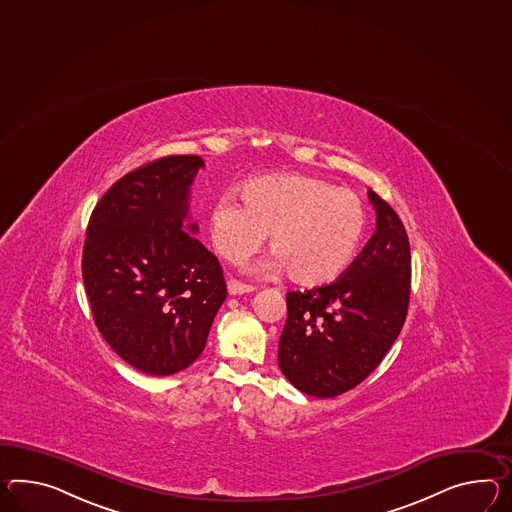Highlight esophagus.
<instances>
[{
	"instance_id": "esophagus-1",
	"label": "esophagus",
	"mask_w": 512,
	"mask_h": 512,
	"mask_svg": "<svg viewBox=\"0 0 512 512\" xmlns=\"http://www.w3.org/2000/svg\"><path fill=\"white\" fill-rule=\"evenodd\" d=\"M227 290H229L231 296H242V294H250V292H253V287L244 285V283H240L237 279H229V281H227Z\"/></svg>"
}]
</instances>
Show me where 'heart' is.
Segmentation results:
<instances>
[{
    "mask_svg": "<svg viewBox=\"0 0 512 512\" xmlns=\"http://www.w3.org/2000/svg\"><path fill=\"white\" fill-rule=\"evenodd\" d=\"M233 196H222L209 216L212 244L225 261L250 257L268 235L274 253L257 274L285 270L294 283L325 285L346 270L361 244L366 211L349 190L309 175H268L251 179Z\"/></svg>",
    "mask_w": 512,
    "mask_h": 512,
    "instance_id": "heart-1",
    "label": "heart"
}]
</instances>
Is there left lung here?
<instances>
[{
  "mask_svg": "<svg viewBox=\"0 0 512 512\" xmlns=\"http://www.w3.org/2000/svg\"><path fill=\"white\" fill-rule=\"evenodd\" d=\"M375 233L333 283L287 294L277 362L303 394L335 398L383 361L405 324L411 248L398 214L368 190Z\"/></svg>",
  "mask_w": 512,
  "mask_h": 512,
  "instance_id": "1",
  "label": "left lung"
}]
</instances>
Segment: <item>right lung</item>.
Masks as SVG:
<instances>
[{"label":"right lung","instance_id":"obj_1","mask_svg":"<svg viewBox=\"0 0 512 512\" xmlns=\"http://www.w3.org/2000/svg\"><path fill=\"white\" fill-rule=\"evenodd\" d=\"M203 166L198 155H174L129 172L88 222L83 281L94 322L144 374H177L196 361L227 296L220 262L190 218Z\"/></svg>","mask_w":512,"mask_h":512}]
</instances>
